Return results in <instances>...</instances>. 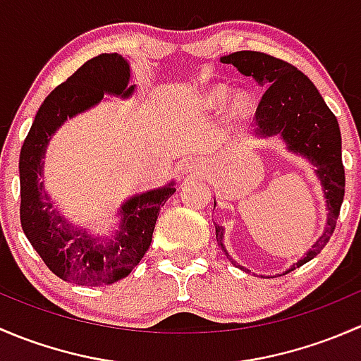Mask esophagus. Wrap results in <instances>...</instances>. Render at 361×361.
Wrapping results in <instances>:
<instances>
[{
	"instance_id": "obj_1",
	"label": "esophagus",
	"mask_w": 361,
	"mask_h": 361,
	"mask_svg": "<svg viewBox=\"0 0 361 361\" xmlns=\"http://www.w3.org/2000/svg\"><path fill=\"white\" fill-rule=\"evenodd\" d=\"M187 171H190V167H187Z\"/></svg>"
}]
</instances>
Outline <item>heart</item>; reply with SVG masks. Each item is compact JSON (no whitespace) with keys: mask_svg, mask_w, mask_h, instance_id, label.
I'll list each match as a JSON object with an SVG mask.
<instances>
[{"mask_svg":"<svg viewBox=\"0 0 361 361\" xmlns=\"http://www.w3.org/2000/svg\"><path fill=\"white\" fill-rule=\"evenodd\" d=\"M227 97H228L227 87L214 85L207 90L204 101H206L207 106H220ZM250 106H251V101L246 94H238V96L232 97V111H234L235 115H245V113L250 110Z\"/></svg>","mask_w":361,"mask_h":361,"instance_id":"1","label":"heart"}]
</instances>
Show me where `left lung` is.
Here are the masks:
<instances>
[{"label": "left lung", "mask_w": 361, "mask_h": 361, "mask_svg": "<svg viewBox=\"0 0 361 361\" xmlns=\"http://www.w3.org/2000/svg\"><path fill=\"white\" fill-rule=\"evenodd\" d=\"M220 61L224 64L235 66L245 76H251L260 87H267L255 115L257 120L255 134L260 137L281 136L290 152L302 155L316 167V176L322 181L326 209H329L326 227L322 238L312 245L305 257L285 272L288 274L293 269L312 260L325 248L336 231L345 188L338 122L319 96L314 83L292 64L253 50L228 54L220 57ZM214 227H216L218 246L228 260L234 262L225 250L224 227L220 225ZM238 267L245 269L241 265Z\"/></svg>", "instance_id": "1"}]
</instances>
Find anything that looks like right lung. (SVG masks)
I'll return each mask as SVG.
<instances>
[{"label":"right lung","instance_id":"add662e5","mask_svg":"<svg viewBox=\"0 0 361 361\" xmlns=\"http://www.w3.org/2000/svg\"><path fill=\"white\" fill-rule=\"evenodd\" d=\"M130 68L118 54L87 61L39 106L20 148V225L47 267L64 281L103 286L123 279L150 248L160 206L176 192L174 181L127 199L111 238L96 239L73 227L54 207L43 187V159L52 134L78 113L96 106L104 94L129 97Z\"/></svg>","mask_w":361,"mask_h":361}]
</instances>
